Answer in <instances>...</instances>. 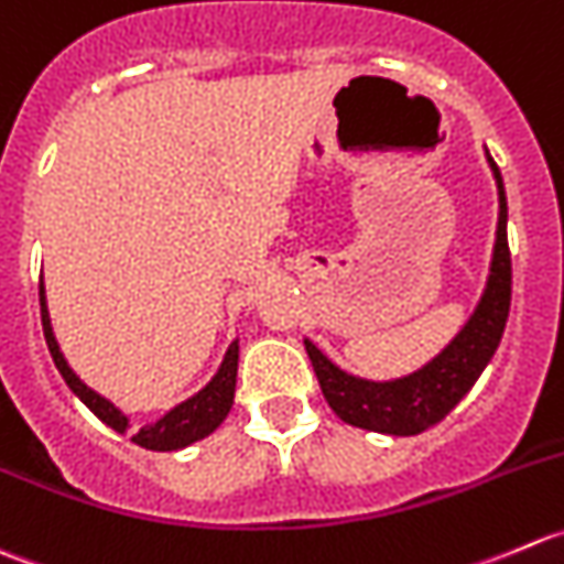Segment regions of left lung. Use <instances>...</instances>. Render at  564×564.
<instances>
[{"label": "left lung", "mask_w": 564, "mask_h": 564, "mask_svg": "<svg viewBox=\"0 0 564 564\" xmlns=\"http://www.w3.org/2000/svg\"><path fill=\"white\" fill-rule=\"evenodd\" d=\"M488 164L494 170L496 188H499V227H496L488 288H485L469 323L436 359L398 381H365V378L339 370L310 339H304L323 398L332 405L334 414L348 425L389 433V436H416V433L427 431L460 403V398L474 387L479 372L499 348L507 315H510L512 265L510 247H507L505 183H501L499 166L490 155Z\"/></svg>", "instance_id": "8db88e82"}]
</instances>
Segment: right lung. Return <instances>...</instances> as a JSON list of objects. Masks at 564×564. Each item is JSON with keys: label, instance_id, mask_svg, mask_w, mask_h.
<instances>
[{"label": "right lung", "instance_id": "add662e5", "mask_svg": "<svg viewBox=\"0 0 564 564\" xmlns=\"http://www.w3.org/2000/svg\"><path fill=\"white\" fill-rule=\"evenodd\" d=\"M41 321H43V337H46L48 354H52L54 365H57L59 376L65 378L70 392H74L100 422H106L111 431L126 433L128 427H131L128 425V416L122 414L120 409H115L109 400L100 398L98 392H93L87 383H82L79 376L68 367L65 356L59 354V345L52 332V321H48L46 290H43V282H41ZM236 376H238V343H232L230 348H227L219 372H216L214 381H210L203 392L188 398L186 403L175 405V409H172L166 416H161L155 425H144L139 427V431H133L131 442L144 449H155V453H172V449H183L188 447V444L199 442V438L210 436V433L225 422V416L230 414L232 398H236Z\"/></svg>", "mask_w": 564, "mask_h": 564}]
</instances>
